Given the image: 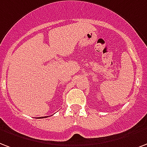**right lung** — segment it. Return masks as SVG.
<instances>
[{
    "instance_id": "obj_1",
    "label": "right lung",
    "mask_w": 147,
    "mask_h": 147,
    "mask_svg": "<svg viewBox=\"0 0 147 147\" xmlns=\"http://www.w3.org/2000/svg\"><path fill=\"white\" fill-rule=\"evenodd\" d=\"M47 116H44V117H40V118H46Z\"/></svg>"
}]
</instances>
